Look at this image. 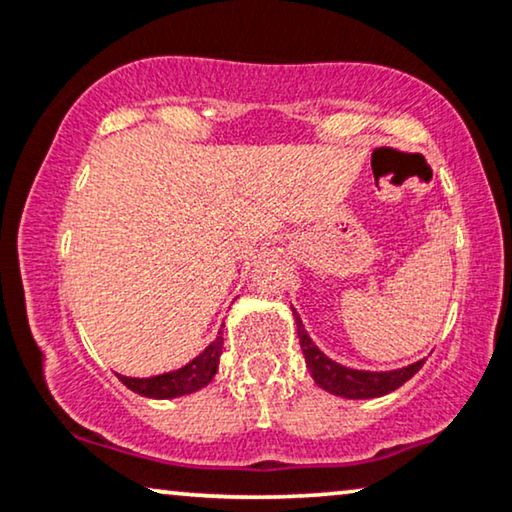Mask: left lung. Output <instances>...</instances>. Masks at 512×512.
I'll return each mask as SVG.
<instances>
[{
	"label": "left lung",
	"instance_id": "1",
	"mask_svg": "<svg viewBox=\"0 0 512 512\" xmlns=\"http://www.w3.org/2000/svg\"><path fill=\"white\" fill-rule=\"evenodd\" d=\"M291 313H294L298 341H301V350L305 355V364H308L310 369V376L315 378L317 386L327 390L331 395L348 397V400H371V397L388 395L400 386H404V383H407L409 378L423 367V362H426V360H418L414 364H409V367L393 369V371H364V369L343 367V364L334 362L331 357H327L320 348H317L315 341L308 336V331L303 327L301 315H298L294 308H291Z\"/></svg>",
	"mask_w": 512,
	"mask_h": 512
}]
</instances>
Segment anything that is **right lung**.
<instances>
[{
	"label": "right lung",
	"instance_id": "1",
	"mask_svg": "<svg viewBox=\"0 0 512 512\" xmlns=\"http://www.w3.org/2000/svg\"><path fill=\"white\" fill-rule=\"evenodd\" d=\"M223 353V329L211 341L207 348L199 353L195 360L185 364V367L176 371H167V374L150 376V378H131L117 374L119 381L126 388L143 397H152V400H171V397H183L195 393V390L204 388L211 383V378L218 371V360Z\"/></svg>",
	"mask_w": 512,
	"mask_h": 512
}]
</instances>
